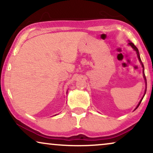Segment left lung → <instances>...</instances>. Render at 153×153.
I'll return each instance as SVG.
<instances>
[{
	"mask_svg": "<svg viewBox=\"0 0 153 153\" xmlns=\"http://www.w3.org/2000/svg\"><path fill=\"white\" fill-rule=\"evenodd\" d=\"M129 45L131 46V47L133 48L136 51H137V56H138V58H139V61H140V62H141V65H142V67H143V77H144V79H145V81H146V84H147V82H146V76H145V74H144V66H143V64L142 63V62H141V58H140V56H139V50H138V49H137V47H136V46L134 45V44L132 43V42H129ZM142 100H143V98H142ZM142 100H141V101H140V102H139V104H138V106H137V108H138V106H139V105H140V104H141V101H142Z\"/></svg>",
	"mask_w": 153,
	"mask_h": 153,
	"instance_id": "obj_1",
	"label": "left lung"
}]
</instances>
